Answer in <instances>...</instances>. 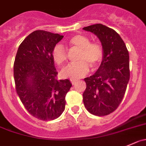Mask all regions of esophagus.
I'll return each instance as SVG.
<instances>
[{"mask_svg": "<svg viewBox=\"0 0 146 146\" xmlns=\"http://www.w3.org/2000/svg\"><path fill=\"white\" fill-rule=\"evenodd\" d=\"M70 82H71V83L73 85H75L76 83L78 82L77 80H76V79H70Z\"/></svg>", "mask_w": 146, "mask_h": 146, "instance_id": "1", "label": "esophagus"}]
</instances>
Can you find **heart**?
<instances>
[{
    "mask_svg": "<svg viewBox=\"0 0 146 146\" xmlns=\"http://www.w3.org/2000/svg\"><path fill=\"white\" fill-rule=\"evenodd\" d=\"M71 46L79 49L77 59L78 61L70 63L62 70L65 78H79L88 73L90 66L93 69L99 66L103 59V50L101 45L98 42H90L86 35L77 34L68 40ZM52 58L57 65L63 64L67 60V53L63 46L58 44L52 50Z\"/></svg>",
    "mask_w": 146,
    "mask_h": 146,
    "instance_id": "1",
    "label": "heart"
}]
</instances>
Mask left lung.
Returning <instances> with one entry per match:
<instances>
[{"instance_id":"left-lung-1","label":"left lung","mask_w":146,"mask_h":146,"mask_svg":"<svg viewBox=\"0 0 146 146\" xmlns=\"http://www.w3.org/2000/svg\"><path fill=\"white\" fill-rule=\"evenodd\" d=\"M83 29L98 38L103 50L97 71L84 78L83 103L93 115H107L116 110L125 95L130 79L129 53L119 34L112 28L98 23Z\"/></svg>"}]
</instances>
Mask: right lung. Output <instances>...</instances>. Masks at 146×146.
<instances>
[{"instance_id":"1","label":"right lung","mask_w":146,"mask_h":146,"mask_svg":"<svg viewBox=\"0 0 146 146\" xmlns=\"http://www.w3.org/2000/svg\"><path fill=\"white\" fill-rule=\"evenodd\" d=\"M63 35L45 31L31 33L21 43L13 75L16 92L28 112L42 121L58 118L65 110L68 79L57 80L52 50Z\"/></svg>"}]
</instances>
